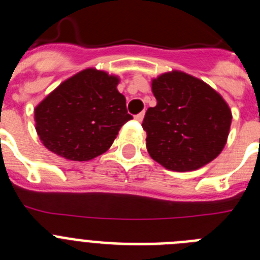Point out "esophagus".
<instances>
[{"instance_id":"34e87169","label":"esophagus","mask_w":260,"mask_h":260,"mask_svg":"<svg viewBox=\"0 0 260 260\" xmlns=\"http://www.w3.org/2000/svg\"><path fill=\"white\" fill-rule=\"evenodd\" d=\"M143 117H144V112H141V113H138L137 116H135V119H137V121H139V122H142Z\"/></svg>"}]
</instances>
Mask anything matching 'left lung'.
<instances>
[{
  "instance_id": "obj_1",
  "label": "left lung",
  "mask_w": 260,
  "mask_h": 260,
  "mask_svg": "<svg viewBox=\"0 0 260 260\" xmlns=\"http://www.w3.org/2000/svg\"><path fill=\"white\" fill-rule=\"evenodd\" d=\"M157 100L143 119L151 157L169 171L189 172L220 155L232 112L224 99L198 78L171 71L152 80Z\"/></svg>"
}]
</instances>
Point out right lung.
Wrapping results in <instances>:
<instances>
[{"instance_id": "1", "label": "right lung", "mask_w": 260, "mask_h": 260, "mask_svg": "<svg viewBox=\"0 0 260 260\" xmlns=\"http://www.w3.org/2000/svg\"><path fill=\"white\" fill-rule=\"evenodd\" d=\"M116 75L86 69L62 82L35 108L40 141L53 153L73 161L103 155L133 116L118 92Z\"/></svg>"}]
</instances>
